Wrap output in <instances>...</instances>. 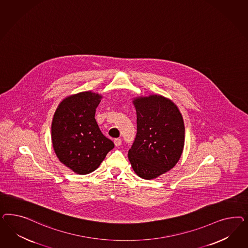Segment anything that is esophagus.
<instances>
[{
    "label": "esophagus",
    "instance_id": "1",
    "mask_svg": "<svg viewBox=\"0 0 248 248\" xmlns=\"http://www.w3.org/2000/svg\"><path fill=\"white\" fill-rule=\"evenodd\" d=\"M113 143L115 144V146H120L121 143H122V140H121L120 138H116V139H114V141H113Z\"/></svg>",
    "mask_w": 248,
    "mask_h": 248
}]
</instances>
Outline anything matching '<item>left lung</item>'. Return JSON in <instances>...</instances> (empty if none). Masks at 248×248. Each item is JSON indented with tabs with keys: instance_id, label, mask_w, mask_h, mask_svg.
<instances>
[{
	"instance_id": "left-lung-1",
	"label": "left lung",
	"mask_w": 248,
	"mask_h": 248,
	"mask_svg": "<svg viewBox=\"0 0 248 248\" xmlns=\"http://www.w3.org/2000/svg\"><path fill=\"white\" fill-rule=\"evenodd\" d=\"M137 115V135L128 152L135 173L151 180L168 172L180 159L185 124L179 108L159 94L132 98Z\"/></svg>"
}]
</instances>
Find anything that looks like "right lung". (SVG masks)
<instances>
[{
    "instance_id": "right-lung-1",
    "label": "right lung",
    "mask_w": 248,
    "mask_h": 248,
    "mask_svg": "<svg viewBox=\"0 0 248 248\" xmlns=\"http://www.w3.org/2000/svg\"><path fill=\"white\" fill-rule=\"evenodd\" d=\"M102 98L101 93L93 91L68 95L53 114V151L62 164L78 174L96 170L114 147L102 134L94 118Z\"/></svg>"
}]
</instances>
